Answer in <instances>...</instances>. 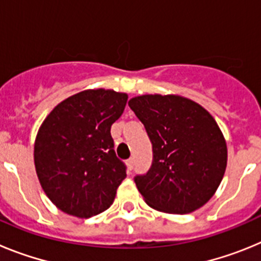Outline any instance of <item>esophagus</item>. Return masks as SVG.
Listing matches in <instances>:
<instances>
[{
    "label": "esophagus",
    "instance_id": "esophagus-1",
    "mask_svg": "<svg viewBox=\"0 0 261 261\" xmlns=\"http://www.w3.org/2000/svg\"><path fill=\"white\" fill-rule=\"evenodd\" d=\"M126 166H128V170L129 171H132V168H133V166H135V158H129L128 161H126Z\"/></svg>",
    "mask_w": 261,
    "mask_h": 261
}]
</instances>
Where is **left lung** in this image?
<instances>
[{
	"instance_id": "1",
	"label": "left lung",
	"mask_w": 261,
	"mask_h": 261,
	"mask_svg": "<svg viewBox=\"0 0 261 261\" xmlns=\"http://www.w3.org/2000/svg\"><path fill=\"white\" fill-rule=\"evenodd\" d=\"M129 107L144 124L153 162L135 183L149 206L187 214L209 201L222 180L227 147L208 111L177 95H142Z\"/></svg>"
}]
</instances>
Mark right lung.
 <instances>
[{"mask_svg":"<svg viewBox=\"0 0 261 261\" xmlns=\"http://www.w3.org/2000/svg\"><path fill=\"white\" fill-rule=\"evenodd\" d=\"M128 95L85 90L57 105L43 121L34 147L41 188L60 211L80 218L102 213L126 176L115 153L111 125Z\"/></svg>","mask_w":261,"mask_h":261,"instance_id":"1","label":"right lung"}]
</instances>
